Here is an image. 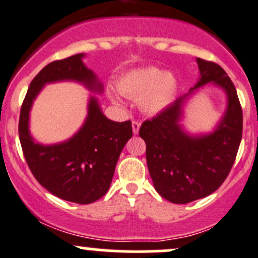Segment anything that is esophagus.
<instances>
[{
    "label": "esophagus",
    "instance_id": "34e87169",
    "mask_svg": "<svg viewBox=\"0 0 258 258\" xmlns=\"http://www.w3.org/2000/svg\"><path fill=\"white\" fill-rule=\"evenodd\" d=\"M132 128H133V133H134V134H138L139 129H140V123H139V121H137V120H133Z\"/></svg>",
    "mask_w": 258,
    "mask_h": 258
}]
</instances>
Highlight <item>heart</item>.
<instances>
[{"mask_svg":"<svg viewBox=\"0 0 258 258\" xmlns=\"http://www.w3.org/2000/svg\"><path fill=\"white\" fill-rule=\"evenodd\" d=\"M179 79L173 72L155 66L135 68L118 79L117 89L123 96L137 98L139 107L146 114H158L175 101L179 92ZM112 102L121 103L120 95L108 89Z\"/></svg>","mask_w":258,"mask_h":258,"instance_id":"b5f03b06","label":"heart"}]
</instances>
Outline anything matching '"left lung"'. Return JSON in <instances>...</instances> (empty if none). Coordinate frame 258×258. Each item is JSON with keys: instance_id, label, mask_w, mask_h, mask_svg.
Returning a JSON list of instances; mask_svg holds the SVG:
<instances>
[{"instance_id": "8db88e82", "label": "left lung", "mask_w": 258, "mask_h": 258, "mask_svg": "<svg viewBox=\"0 0 258 258\" xmlns=\"http://www.w3.org/2000/svg\"><path fill=\"white\" fill-rule=\"evenodd\" d=\"M200 77L139 135L146 143V161L156 191L173 204H189L215 192L229 174L242 135V111L235 86L222 67L196 58ZM213 83L225 91L227 105L211 132L193 133L183 125L184 107L196 90Z\"/></svg>"}]
</instances>
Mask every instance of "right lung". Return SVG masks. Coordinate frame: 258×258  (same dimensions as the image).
<instances>
[{
	"instance_id": "right-lung-1",
	"label": "right lung",
	"mask_w": 258,
	"mask_h": 258,
	"mask_svg": "<svg viewBox=\"0 0 258 258\" xmlns=\"http://www.w3.org/2000/svg\"><path fill=\"white\" fill-rule=\"evenodd\" d=\"M85 53L54 60L30 83L19 117V140L31 173L47 191L75 204H92L108 191L118 158L132 138V121H114L103 114L96 96L90 95L88 114L79 130L57 144H41L30 133L34 101L47 84L74 82L101 95L103 85L84 64Z\"/></svg>"
}]
</instances>
